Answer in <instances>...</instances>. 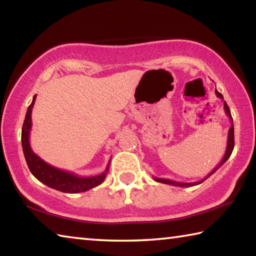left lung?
<instances>
[{
    "instance_id": "8db88e82",
    "label": "left lung",
    "mask_w": 256,
    "mask_h": 256,
    "mask_svg": "<svg viewBox=\"0 0 256 256\" xmlns=\"http://www.w3.org/2000/svg\"><path fill=\"white\" fill-rule=\"evenodd\" d=\"M216 97L222 99L224 100V97L222 94H220L218 90L216 89ZM224 112H226V115L229 118V120H230V128H229L228 131V138H227V146H226V151H224V157L222 159V162H219V164H216V167L214 168V170L210 172V174H208L204 178H202L201 180L198 182H193V183H184V182H176V180H167V178H157V177H154V180L156 182H159V183H164V184H170V185H172V186H180V188H190V186H194V185H198V184H201L202 182H204L206 178H209V177L214 174V172L218 170L219 167H222V164L227 162L228 158L230 157V154L234 150V140H235V138H234V124H232V114H230V110H229L228 105L226 104V102H224Z\"/></svg>"
}]
</instances>
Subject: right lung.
I'll return each instance as SVG.
<instances>
[{
  "instance_id": "right-lung-1",
  "label": "right lung",
  "mask_w": 256,
  "mask_h": 256,
  "mask_svg": "<svg viewBox=\"0 0 256 256\" xmlns=\"http://www.w3.org/2000/svg\"><path fill=\"white\" fill-rule=\"evenodd\" d=\"M34 100H36V94L34 96L32 102L27 110V114H26V118L22 126V132H21V144H22L24 154L32 174L36 177L38 180L42 182V184L64 193L73 194L86 192V190L96 188L99 184H102L104 180H105L108 170H110V162H108L106 170H104L102 174L84 177L76 175L74 172H66L52 166V164H47L34 152L32 146H30L29 138L30 131H32V112L34 105Z\"/></svg>"
}]
</instances>
